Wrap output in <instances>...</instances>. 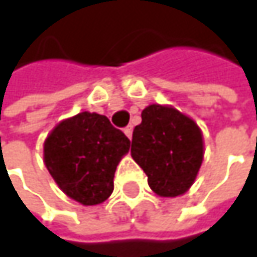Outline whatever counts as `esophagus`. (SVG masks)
<instances>
[{"mask_svg": "<svg viewBox=\"0 0 257 257\" xmlns=\"http://www.w3.org/2000/svg\"><path fill=\"white\" fill-rule=\"evenodd\" d=\"M123 132H125V135L128 137L129 140L132 138V126H131V125H129V126H126V128L123 129Z\"/></svg>", "mask_w": 257, "mask_h": 257, "instance_id": "esophagus-1", "label": "esophagus"}]
</instances>
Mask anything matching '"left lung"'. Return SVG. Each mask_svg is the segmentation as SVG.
Wrapping results in <instances>:
<instances>
[{
  "instance_id": "left-lung-1",
  "label": "left lung",
  "mask_w": 257,
  "mask_h": 257,
  "mask_svg": "<svg viewBox=\"0 0 257 257\" xmlns=\"http://www.w3.org/2000/svg\"><path fill=\"white\" fill-rule=\"evenodd\" d=\"M131 156L146 173L156 195H184L204 159L202 131L173 105L150 104L141 113V123L134 129Z\"/></svg>"
}]
</instances>
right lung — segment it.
<instances>
[{
    "instance_id": "add662e5",
    "label": "right lung",
    "mask_w": 257,
    "mask_h": 257,
    "mask_svg": "<svg viewBox=\"0 0 257 257\" xmlns=\"http://www.w3.org/2000/svg\"><path fill=\"white\" fill-rule=\"evenodd\" d=\"M128 137L98 113L81 111L59 122L44 140V165L59 189L81 205L104 202L114 173L129 152Z\"/></svg>"
}]
</instances>
